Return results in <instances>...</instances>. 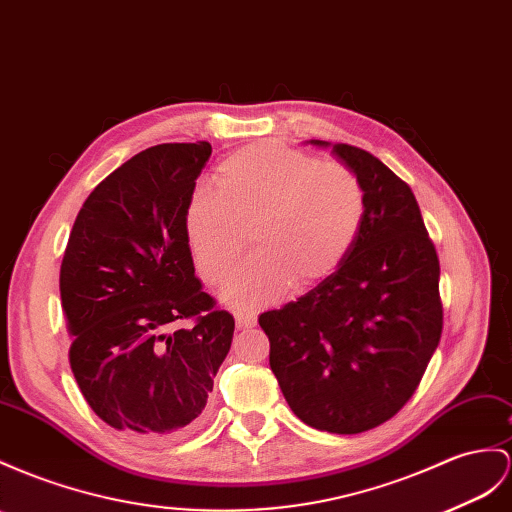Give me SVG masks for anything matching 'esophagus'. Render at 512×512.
I'll list each match as a JSON object with an SVG mask.
<instances>
[{
    "instance_id": "34e87169",
    "label": "esophagus",
    "mask_w": 512,
    "mask_h": 512,
    "mask_svg": "<svg viewBox=\"0 0 512 512\" xmlns=\"http://www.w3.org/2000/svg\"><path fill=\"white\" fill-rule=\"evenodd\" d=\"M257 318L253 316V313H235V326L238 329H251V326H255Z\"/></svg>"
}]
</instances>
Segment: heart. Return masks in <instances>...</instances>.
Listing matches in <instances>:
<instances>
[{"label":"heart","instance_id":"1","mask_svg":"<svg viewBox=\"0 0 512 512\" xmlns=\"http://www.w3.org/2000/svg\"><path fill=\"white\" fill-rule=\"evenodd\" d=\"M218 190H196L186 207V235L201 277L229 279L251 227L255 253L225 290V300L253 311L287 287L307 290L329 279L355 248L368 214L359 177L339 162L281 142H253L216 170Z\"/></svg>","mask_w":512,"mask_h":512}]
</instances>
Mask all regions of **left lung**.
Returning <instances> with one entry per match:
<instances>
[{
    "mask_svg": "<svg viewBox=\"0 0 512 512\" xmlns=\"http://www.w3.org/2000/svg\"><path fill=\"white\" fill-rule=\"evenodd\" d=\"M331 149L361 181L368 214L359 240L329 279L259 316L270 368L307 426L357 435L409 402L443 326L439 259L411 188L372 153Z\"/></svg>",
    "mask_w": 512,
    "mask_h": 512,
    "instance_id": "left-lung-1",
    "label": "left lung"
}]
</instances>
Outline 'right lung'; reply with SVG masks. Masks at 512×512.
<instances>
[{
    "mask_svg": "<svg viewBox=\"0 0 512 512\" xmlns=\"http://www.w3.org/2000/svg\"><path fill=\"white\" fill-rule=\"evenodd\" d=\"M212 144L166 142L90 192L69 235L60 296L69 361L108 426L177 437L205 415L235 322L194 274L186 207ZM192 319L186 330L170 332Z\"/></svg>",
    "mask_w": 512,
    "mask_h": 512,
    "instance_id": "1",
    "label": "right lung"
}]
</instances>
